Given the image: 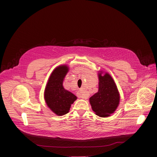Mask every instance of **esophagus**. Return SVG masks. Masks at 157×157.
Instances as JSON below:
<instances>
[{"label":"esophagus","mask_w":157,"mask_h":157,"mask_svg":"<svg viewBox=\"0 0 157 157\" xmlns=\"http://www.w3.org/2000/svg\"><path fill=\"white\" fill-rule=\"evenodd\" d=\"M77 95L78 97H79V98H82L84 99H86L88 98V95L87 94H84L81 91H79L77 93Z\"/></svg>","instance_id":"1"}]
</instances>
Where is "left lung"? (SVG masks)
<instances>
[{"mask_svg": "<svg viewBox=\"0 0 157 157\" xmlns=\"http://www.w3.org/2000/svg\"><path fill=\"white\" fill-rule=\"evenodd\" d=\"M99 72L98 92L89 98V102L97 116L107 117L117 109L120 102V94L112 76L107 73L102 75V71Z\"/></svg>", "mask_w": 157, "mask_h": 157, "instance_id": "1", "label": "left lung"}]
</instances>
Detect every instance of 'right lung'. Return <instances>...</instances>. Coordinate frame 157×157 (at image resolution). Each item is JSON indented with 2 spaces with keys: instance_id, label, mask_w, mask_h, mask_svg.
<instances>
[{
  "instance_id": "obj_1",
  "label": "right lung",
  "mask_w": 157,
  "mask_h": 157,
  "mask_svg": "<svg viewBox=\"0 0 157 157\" xmlns=\"http://www.w3.org/2000/svg\"><path fill=\"white\" fill-rule=\"evenodd\" d=\"M69 71L68 66L60 65L52 73L44 92V99L47 106L57 116L69 113L71 105L77 97L66 90L63 86L64 79Z\"/></svg>"
}]
</instances>
